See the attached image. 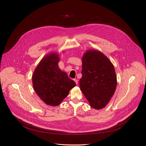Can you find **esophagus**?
I'll return each instance as SVG.
<instances>
[{"mask_svg":"<svg viewBox=\"0 0 146 146\" xmlns=\"http://www.w3.org/2000/svg\"><path fill=\"white\" fill-rule=\"evenodd\" d=\"M74 81L75 82V83H76V84L77 85V84H78V80H77V79H74Z\"/></svg>","mask_w":146,"mask_h":146,"instance_id":"1","label":"esophagus"}]
</instances>
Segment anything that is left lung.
Instances as JSON below:
<instances>
[{"label":"left lung","instance_id":"obj_1","mask_svg":"<svg viewBox=\"0 0 146 146\" xmlns=\"http://www.w3.org/2000/svg\"><path fill=\"white\" fill-rule=\"evenodd\" d=\"M80 90L92 108L100 110L106 106L117 86L114 67L99 50H87L82 57Z\"/></svg>","mask_w":146,"mask_h":146}]
</instances>
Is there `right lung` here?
<instances>
[{"label": "right lung", "instance_id": "1", "mask_svg": "<svg viewBox=\"0 0 146 146\" xmlns=\"http://www.w3.org/2000/svg\"><path fill=\"white\" fill-rule=\"evenodd\" d=\"M59 60L57 53L46 55L32 75L33 87L36 94L46 104L52 106L59 105L76 85L60 69L58 66Z\"/></svg>", "mask_w": 146, "mask_h": 146}]
</instances>
